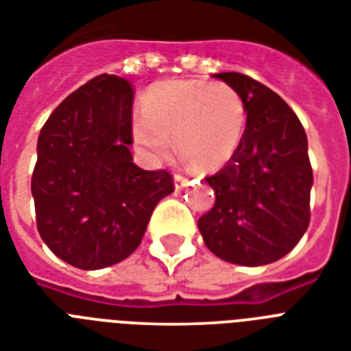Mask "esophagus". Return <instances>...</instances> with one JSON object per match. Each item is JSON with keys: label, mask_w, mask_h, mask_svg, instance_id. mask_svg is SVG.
Masks as SVG:
<instances>
[{"label": "esophagus", "mask_w": 351, "mask_h": 351, "mask_svg": "<svg viewBox=\"0 0 351 351\" xmlns=\"http://www.w3.org/2000/svg\"><path fill=\"white\" fill-rule=\"evenodd\" d=\"M187 185V178L182 175H175V187L176 189H182V187H185Z\"/></svg>", "instance_id": "34e87169"}]
</instances>
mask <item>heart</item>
Wrapping results in <instances>:
<instances>
[{"mask_svg":"<svg viewBox=\"0 0 351 351\" xmlns=\"http://www.w3.org/2000/svg\"><path fill=\"white\" fill-rule=\"evenodd\" d=\"M247 126V106L227 82L166 81L151 86L133 138L151 160L167 158L171 141L196 169H216L234 155Z\"/></svg>","mask_w":351,"mask_h":351,"instance_id":"heart-1","label":"heart"}]
</instances>
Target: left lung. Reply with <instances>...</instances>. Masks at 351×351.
<instances>
[{"label":"left lung","instance_id":"1","mask_svg":"<svg viewBox=\"0 0 351 351\" xmlns=\"http://www.w3.org/2000/svg\"><path fill=\"white\" fill-rule=\"evenodd\" d=\"M215 77L243 97L247 126L229 162L205 176L216 202L198 229L207 249L229 263H274L310 223L314 175L306 133L289 104L265 84L236 72Z\"/></svg>","mask_w":351,"mask_h":351}]
</instances>
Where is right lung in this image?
Returning <instances> with one entry per match:
<instances>
[{"label": "right lung", "instance_id": "obj_1", "mask_svg": "<svg viewBox=\"0 0 351 351\" xmlns=\"http://www.w3.org/2000/svg\"><path fill=\"white\" fill-rule=\"evenodd\" d=\"M131 108L130 82L102 73L70 93L37 138V230L77 269H104L133 254L156 204L175 191L167 171L133 164Z\"/></svg>", "mask_w": 351, "mask_h": 351}]
</instances>
